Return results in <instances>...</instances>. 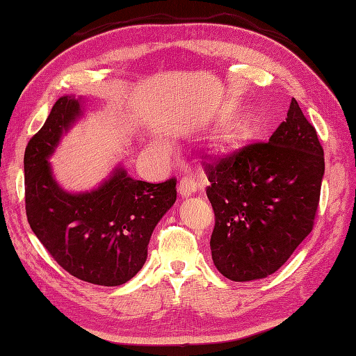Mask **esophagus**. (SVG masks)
Segmentation results:
<instances>
[{
  "label": "esophagus",
  "instance_id": "1",
  "mask_svg": "<svg viewBox=\"0 0 356 356\" xmlns=\"http://www.w3.org/2000/svg\"><path fill=\"white\" fill-rule=\"evenodd\" d=\"M195 191H197V182H195V180L190 176L182 177V180H180V185H179L180 197L182 199L190 197V195L194 194Z\"/></svg>",
  "mask_w": 356,
  "mask_h": 356
}]
</instances>
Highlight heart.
Listing matches in <instances>:
<instances>
[{"instance_id": "heart-1", "label": "heart", "mask_w": 356, "mask_h": 356, "mask_svg": "<svg viewBox=\"0 0 356 356\" xmlns=\"http://www.w3.org/2000/svg\"><path fill=\"white\" fill-rule=\"evenodd\" d=\"M161 149H165V148H163V147H161Z\"/></svg>"}]
</instances>
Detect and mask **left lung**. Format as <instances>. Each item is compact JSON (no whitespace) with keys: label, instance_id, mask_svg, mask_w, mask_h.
<instances>
[{"label":"left lung","instance_id":"left-lung-1","mask_svg":"<svg viewBox=\"0 0 356 356\" xmlns=\"http://www.w3.org/2000/svg\"><path fill=\"white\" fill-rule=\"evenodd\" d=\"M216 225L211 254L232 282L274 274L314 228L324 176L315 128L291 101L269 142L203 162Z\"/></svg>","mask_w":356,"mask_h":356}]
</instances>
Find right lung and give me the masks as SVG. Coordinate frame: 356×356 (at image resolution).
Listing matches in <instances>:
<instances>
[{
    "instance_id": "obj_1",
    "label": "right lung",
    "mask_w": 356,
    "mask_h": 356,
    "mask_svg": "<svg viewBox=\"0 0 356 356\" xmlns=\"http://www.w3.org/2000/svg\"><path fill=\"white\" fill-rule=\"evenodd\" d=\"M82 102L73 95L59 97L29 140L26 214L35 236L69 274L93 284L119 286L145 263L151 234L176 202V179L148 184L116 166L92 191H65L53 176L49 159L82 116Z\"/></svg>"
}]
</instances>
